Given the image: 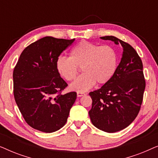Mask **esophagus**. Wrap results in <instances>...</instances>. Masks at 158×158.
Segmentation results:
<instances>
[{
  "mask_svg": "<svg viewBox=\"0 0 158 158\" xmlns=\"http://www.w3.org/2000/svg\"><path fill=\"white\" fill-rule=\"evenodd\" d=\"M85 94H84V93H82V92H77V97H81V96H85Z\"/></svg>",
  "mask_w": 158,
  "mask_h": 158,
  "instance_id": "34e87169",
  "label": "esophagus"
}]
</instances>
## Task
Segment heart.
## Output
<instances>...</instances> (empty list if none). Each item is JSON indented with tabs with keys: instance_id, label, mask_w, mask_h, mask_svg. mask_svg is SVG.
Returning a JSON list of instances; mask_svg holds the SVG:
<instances>
[{
	"instance_id": "1",
	"label": "heart",
	"mask_w": 158,
	"mask_h": 158,
	"mask_svg": "<svg viewBox=\"0 0 158 158\" xmlns=\"http://www.w3.org/2000/svg\"><path fill=\"white\" fill-rule=\"evenodd\" d=\"M117 62V53L112 47L83 41L72 49L70 57L57 58L56 69L60 76L71 81L76 77L78 67H81L83 74L71 83L70 88L83 93L96 83L98 85L108 83L116 72Z\"/></svg>"
}]
</instances>
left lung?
Wrapping results in <instances>:
<instances>
[{"mask_svg": "<svg viewBox=\"0 0 158 158\" xmlns=\"http://www.w3.org/2000/svg\"><path fill=\"white\" fill-rule=\"evenodd\" d=\"M101 39L122 45L123 53L111 80L100 89L89 93L92 108L88 114L95 127L113 133L125 129L137 117L143 100L145 80L141 58L130 44L114 36Z\"/></svg>", "mask_w": 158, "mask_h": 158, "instance_id": "left-lung-1", "label": "left lung"}]
</instances>
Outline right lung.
Listing matches in <instances>:
<instances>
[{
	"label": "right lung",
	"mask_w": 158,
	"mask_h": 158,
	"mask_svg": "<svg viewBox=\"0 0 158 158\" xmlns=\"http://www.w3.org/2000/svg\"><path fill=\"white\" fill-rule=\"evenodd\" d=\"M75 41L45 36L23 49L13 73L14 95L26 122L46 133L65 124L77 98L61 93L68 84L56 69V61Z\"/></svg>",
	"instance_id": "1"
}]
</instances>
